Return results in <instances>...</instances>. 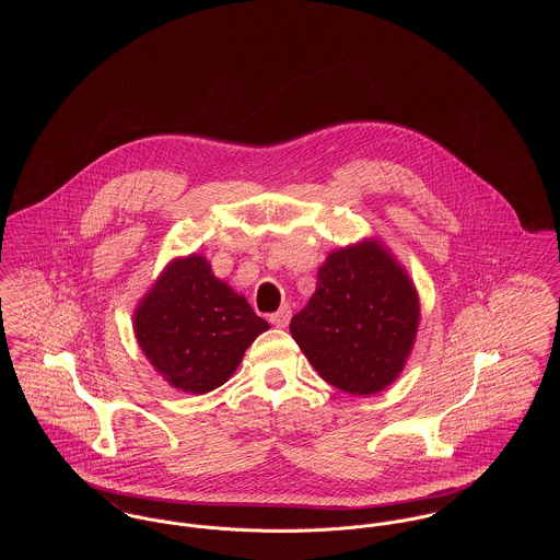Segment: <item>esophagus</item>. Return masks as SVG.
<instances>
[{
	"mask_svg": "<svg viewBox=\"0 0 560 560\" xmlns=\"http://www.w3.org/2000/svg\"><path fill=\"white\" fill-rule=\"evenodd\" d=\"M269 320L276 325V327H287L289 325V320H291V306H282L278 313H273Z\"/></svg>",
	"mask_w": 560,
	"mask_h": 560,
	"instance_id": "34e87169",
	"label": "esophagus"
}]
</instances>
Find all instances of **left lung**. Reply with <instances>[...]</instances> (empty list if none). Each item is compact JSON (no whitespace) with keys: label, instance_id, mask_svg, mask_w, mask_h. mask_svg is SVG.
<instances>
[{"label":"left lung","instance_id":"1","mask_svg":"<svg viewBox=\"0 0 560 560\" xmlns=\"http://www.w3.org/2000/svg\"><path fill=\"white\" fill-rule=\"evenodd\" d=\"M420 319L413 282L377 240L331 252L291 334L320 377L347 395H377L399 377Z\"/></svg>","mask_w":560,"mask_h":560}]
</instances>
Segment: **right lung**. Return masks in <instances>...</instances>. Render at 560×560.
I'll use <instances>...</instances> for the list:
<instances>
[{
	"instance_id": "add662e5",
	"label": "right lung",
	"mask_w": 560,
	"mask_h": 560,
	"mask_svg": "<svg viewBox=\"0 0 560 560\" xmlns=\"http://www.w3.org/2000/svg\"><path fill=\"white\" fill-rule=\"evenodd\" d=\"M140 349L161 377L191 395L226 384L245 349L269 329L200 254L174 258L133 313Z\"/></svg>"
}]
</instances>
